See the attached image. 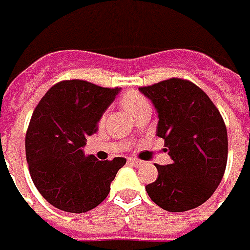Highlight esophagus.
<instances>
[{"instance_id": "34e87169", "label": "esophagus", "mask_w": 250, "mask_h": 250, "mask_svg": "<svg viewBox=\"0 0 250 250\" xmlns=\"http://www.w3.org/2000/svg\"><path fill=\"white\" fill-rule=\"evenodd\" d=\"M128 162L132 163V164L136 166V167H140V166H143V164H144V162H141V160H139V159H134V157H129Z\"/></svg>"}]
</instances>
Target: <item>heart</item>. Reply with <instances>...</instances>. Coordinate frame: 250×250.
<instances>
[{
  "instance_id": "heart-1",
  "label": "heart",
  "mask_w": 250,
  "mask_h": 250,
  "mask_svg": "<svg viewBox=\"0 0 250 250\" xmlns=\"http://www.w3.org/2000/svg\"><path fill=\"white\" fill-rule=\"evenodd\" d=\"M121 104L125 107V110L130 113L132 116H133L136 111L140 110L141 107L149 106L148 100L145 98L143 94H140L136 90H130V91H126V93L124 94L121 98ZM104 120H105V116H102L101 121H104Z\"/></svg>"
}]
</instances>
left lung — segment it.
<instances>
[{
	"label": "left lung",
	"instance_id": "left-lung-1",
	"mask_svg": "<svg viewBox=\"0 0 250 250\" xmlns=\"http://www.w3.org/2000/svg\"><path fill=\"white\" fill-rule=\"evenodd\" d=\"M159 113L156 134L172 163L156 164L159 176L145 186L152 201L179 213L201 206L213 195L228 163V132L221 113L201 87L169 78L139 88Z\"/></svg>",
	"mask_w": 250,
	"mask_h": 250
}]
</instances>
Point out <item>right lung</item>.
Listing matches in <instances>:
<instances>
[{"mask_svg": "<svg viewBox=\"0 0 250 250\" xmlns=\"http://www.w3.org/2000/svg\"><path fill=\"white\" fill-rule=\"evenodd\" d=\"M120 88L87 81L55 83L37 104L25 136L29 173L45 201L68 213H86L105 199L124 157L98 160L83 153L86 137Z\"/></svg>", "mask_w": 250, "mask_h": 250, "instance_id": "obj_1", "label": "right lung"}]
</instances>
